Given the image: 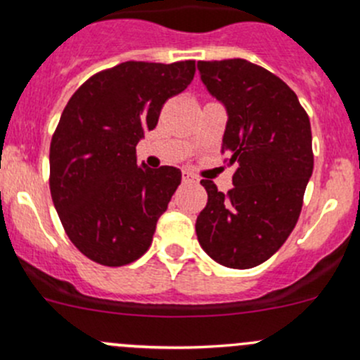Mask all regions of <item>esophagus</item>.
I'll return each mask as SVG.
<instances>
[{
    "label": "esophagus",
    "instance_id": "obj_1",
    "mask_svg": "<svg viewBox=\"0 0 360 360\" xmlns=\"http://www.w3.org/2000/svg\"><path fill=\"white\" fill-rule=\"evenodd\" d=\"M190 181H197V177L188 170H183V183H190Z\"/></svg>",
    "mask_w": 360,
    "mask_h": 360
}]
</instances>
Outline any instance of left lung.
<instances>
[{
  "mask_svg": "<svg viewBox=\"0 0 360 360\" xmlns=\"http://www.w3.org/2000/svg\"><path fill=\"white\" fill-rule=\"evenodd\" d=\"M197 68L226 110L223 151L238 163L226 195L202 181L209 198L197 237L216 263L248 270L270 259L296 226L314 170L310 120L296 94L264 68L244 59Z\"/></svg>",
  "mask_w": 360,
  "mask_h": 360,
  "instance_id": "1",
  "label": "left lung"
}]
</instances>
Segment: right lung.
I'll return each mask as SVG.
<instances>
[{
    "mask_svg": "<svg viewBox=\"0 0 360 360\" xmlns=\"http://www.w3.org/2000/svg\"><path fill=\"white\" fill-rule=\"evenodd\" d=\"M193 76L195 60H129L86 79L64 108L50 143V193L69 240L89 259L123 266L150 249L181 170L139 165L136 146Z\"/></svg>",
    "mask_w": 360,
    "mask_h": 360,
    "instance_id": "add662e5",
    "label": "right lung"
}]
</instances>
